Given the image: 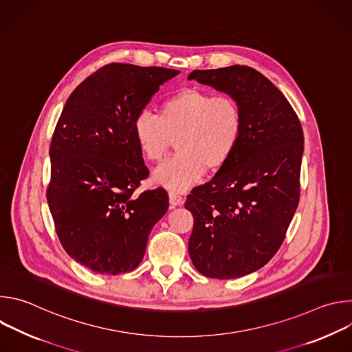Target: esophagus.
<instances>
[{"mask_svg":"<svg viewBox=\"0 0 352 352\" xmlns=\"http://www.w3.org/2000/svg\"><path fill=\"white\" fill-rule=\"evenodd\" d=\"M168 199H170V205H171V206H181V205L184 204L182 196H179V195L175 193V192H170V193H168Z\"/></svg>","mask_w":352,"mask_h":352,"instance_id":"34e87169","label":"esophagus"}]
</instances>
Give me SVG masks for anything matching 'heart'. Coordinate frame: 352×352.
Returning <instances> with one entry per match:
<instances>
[{"instance_id":"heart-1","label":"heart","mask_w":352,"mask_h":352,"mask_svg":"<svg viewBox=\"0 0 352 352\" xmlns=\"http://www.w3.org/2000/svg\"><path fill=\"white\" fill-rule=\"evenodd\" d=\"M243 129L242 113L234 98L186 87L166 98L159 117L140 111L132 122L143 157L160 162L175 138L177 155L153 173L155 184L171 192H185L217 171L234 156Z\"/></svg>"}]
</instances>
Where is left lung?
<instances>
[{
  "label": "left lung",
  "mask_w": 352,
  "mask_h": 352,
  "mask_svg": "<svg viewBox=\"0 0 352 352\" xmlns=\"http://www.w3.org/2000/svg\"><path fill=\"white\" fill-rule=\"evenodd\" d=\"M188 79L228 94L243 120L234 156L188 196L189 256L206 277H242L276 255L298 208L302 126L284 94L254 68L195 69Z\"/></svg>",
  "instance_id": "obj_1"
}]
</instances>
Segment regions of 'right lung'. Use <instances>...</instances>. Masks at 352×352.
<instances>
[{
	"mask_svg": "<svg viewBox=\"0 0 352 352\" xmlns=\"http://www.w3.org/2000/svg\"><path fill=\"white\" fill-rule=\"evenodd\" d=\"M179 71L110 64L69 96L52 146L47 202L67 254L100 274L132 272L168 209L163 188L133 197L148 175L132 122Z\"/></svg>",
	"mask_w": 352,
	"mask_h": 352,
	"instance_id": "obj_1",
	"label": "right lung"
}]
</instances>
